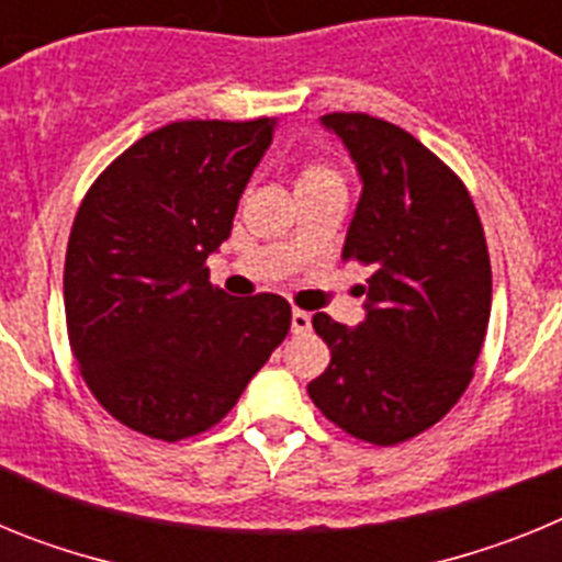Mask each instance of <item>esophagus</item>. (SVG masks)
<instances>
[{"mask_svg":"<svg viewBox=\"0 0 562 562\" xmlns=\"http://www.w3.org/2000/svg\"><path fill=\"white\" fill-rule=\"evenodd\" d=\"M312 329V315L310 312H301V310H292V331L295 335H306Z\"/></svg>","mask_w":562,"mask_h":562,"instance_id":"1","label":"esophagus"}]
</instances>
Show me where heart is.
<instances>
[{
  "label": "heart",
  "mask_w": 562,
  "mask_h": 562,
  "mask_svg": "<svg viewBox=\"0 0 562 562\" xmlns=\"http://www.w3.org/2000/svg\"><path fill=\"white\" fill-rule=\"evenodd\" d=\"M315 182H340L337 173L326 166H306L297 177V186H315Z\"/></svg>",
  "instance_id": "obj_1"
}]
</instances>
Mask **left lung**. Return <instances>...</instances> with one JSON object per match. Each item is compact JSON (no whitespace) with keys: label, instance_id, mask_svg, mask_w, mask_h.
<instances>
[{"label":"left lung","instance_id":"left-lung-1","mask_svg":"<svg viewBox=\"0 0 562 562\" xmlns=\"http://www.w3.org/2000/svg\"><path fill=\"white\" fill-rule=\"evenodd\" d=\"M321 126L346 146L362 191L342 258L369 270L366 317H312L331 351L310 396L337 428L400 445L453 408L484 346L493 272L484 227L461 180L414 134L360 112Z\"/></svg>","mask_w":562,"mask_h":562}]
</instances>
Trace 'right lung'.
Instances as JSON below:
<instances>
[{
    "label": "right lung",
    "instance_id": "right-lung-1",
    "mask_svg": "<svg viewBox=\"0 0 562 562\" xmlns=\"http://www.w3.org/2000/svg\"><path fill=\"white\" fill-rule=\"evenodd\" d=\"M272 132V117L168 123L78 207L64 265L69 346L95 400L137 434L180 441L213 428L290 331L284 297H231L205 267Z\"/></svg>",
    "mask_w": 562,
    "mask_h": 562
}]
</instances>
